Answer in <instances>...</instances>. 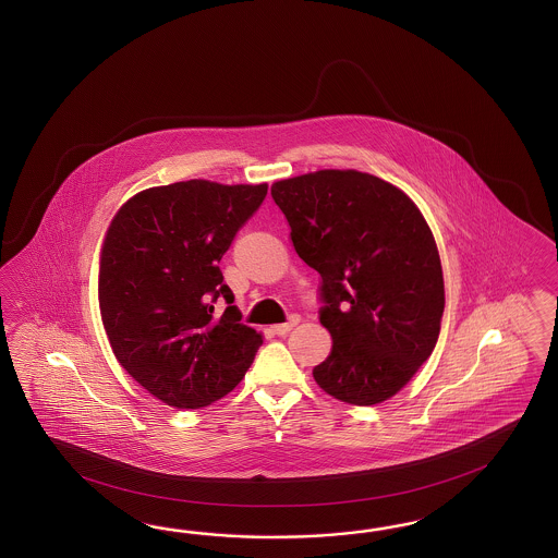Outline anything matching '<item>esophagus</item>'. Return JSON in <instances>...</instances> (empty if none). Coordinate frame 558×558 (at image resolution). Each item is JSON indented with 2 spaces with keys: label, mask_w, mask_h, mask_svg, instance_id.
Here are the masks:
<instances>
[{
  "label": "esophagus",
  "mask_w": 558,
  "mask_h": 558,
  "mask_svg": "<svg viewBox=\"0 0 558 558\" xmlns=\"http://www.w3.org/2000/svg\"><path fill=\"white\" fill-rule=\"evenodd\" d=\"M296 323H299V317H292V319H290L288 323H282V325H274V327H271V331H274L276 336H280V338H282V336H287L288 331H290V329H292Z\"/></svg>",
  "instance_id": "34e87169"
}]
</instances>
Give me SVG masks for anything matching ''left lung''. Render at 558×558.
I'll list each match as a JSON object with an SVG mask.
<instances>
[{
	"instance_id": "1",
	"label": "left lung",
	"mask_w": 558,
	"mask_h": 558,
	"mask_svg": "<svg viewBox=\"0 0 558 558\" xmlns=\"http://www.w3.org/2000/svg\"><path fill=\"white\" fill-rule=\"evenodd\" d=\"M299 257L319 271V319L333 348L313 368L327 395L376 405L432 355L444 315L438 245L413 201L354 169L276 182Z\"/></svg>"
}]
</instances>
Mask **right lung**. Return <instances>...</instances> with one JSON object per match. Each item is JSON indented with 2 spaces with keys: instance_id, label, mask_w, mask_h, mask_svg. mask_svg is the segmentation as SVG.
Returning a JSON list of instances; mask_svg holds the SVG:
<instances>
[{
  "instance_id": "add662e5",
  "label": "right lung",
  "mask_w": 558,
  "mask_h": 558,
  "mask_svg": "<svg viewBox=\"0 0 558 558\" xmlns=\"http://www.w3.org/2000/svg\"><path fill=\"white\" fill-rule=\"evenodd\" d=\"M268 186L190 180L149 187L112 220L100 262V311L122 368L159 401L201 409L235 389L262 336L243 325L220 257ZM230 306L217 318L214 303Z\"/></svg>"
}]
</instances>
